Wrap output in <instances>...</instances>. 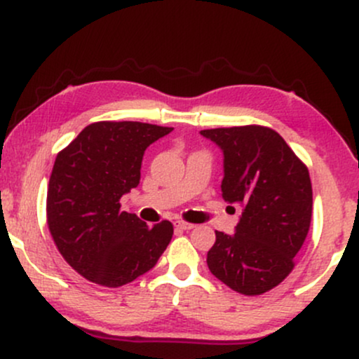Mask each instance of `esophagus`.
<instances>
[{"mask_svg": "<svg viewBox=\"0 0 359 359\" xmlns=\"http://www.w3.org/2000/svg\"><path fill=\"white\" fill-rule=\"evenodd\" d=\"M175 228L182 229V231H189V229H194L196 226L191 224V222H184V221H177L175 222Z\"/></svg>", "mask_w": 359, "mask_h": 359, "instance_id": "1", "label": "esophagus"}]
</instances>
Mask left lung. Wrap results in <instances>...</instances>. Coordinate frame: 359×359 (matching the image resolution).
Here are the masks:
<instances>
[{"instance_id":"8db88e82","label":"left lung","mask_w":359,"mask_h":359,"mask_svg":"<svg viewBox=\"0 0 359 359\" xmlns=\"http://www.w3.org/2000/svg\"><path fill=\"white\" fill-rule=\"evenodd\" d=\"M201 135L222 151V199L243 208L233 234L216 231L208 251L209 270L240 294H265L294 269L309 233L307 167L270 128H214Z\"/></svg>"}]
</instances>
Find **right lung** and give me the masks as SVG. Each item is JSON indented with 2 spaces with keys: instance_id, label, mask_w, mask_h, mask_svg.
<instances>
[{
  "instance_id": "obj_1",
  "label": "right lung",
  "mask_w": 359,
  "mask_h": 359,
  "mask_svg": "<svg viewBox=\"0 0 359 359\" xmlns=\"http://www.w3.org/2000/svg\"><path fill=\"white\" fill-rule=\"evenodd\" d=\"M174 128L138 121L86 126L57 155L47 192V222L60 255L77 273L121 287L151 270L174 234L170 221L148 228L121 211L140 184L145 150Z\"/></svg>"
}]
</instances>
